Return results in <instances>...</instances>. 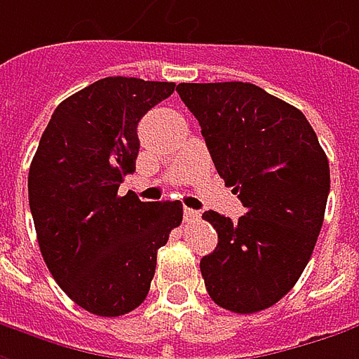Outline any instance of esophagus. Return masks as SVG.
<instances>
[{
	"label": "esophagus",
	"mask_w": 359,
	"mask_h": 359,
	"mask_svg": "<svg viewBox=\"0 0 359 359\" xmlns=\"http://www.w3.org/2000/svg\"><path fill=\"white\" fill-rule=\"evenodd\" d=\"M198 217H201V212H198V210L189 209V207L184 209V221H187V223H191V221H196Z\"/></svg>",
	"instance_id": "esophagus-1"
}]
</instances>
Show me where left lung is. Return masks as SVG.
Listing matches in <instances>:
<instances>
[{"instance_id":"8db88e82","label":"left lung","mask_w":359,"mask_h":359,"mask_svg":"<svg viewBox=\"0 0 359 359\" xmlns=\"http://www.w3.org/2000/svg\"><path fill=\"white\" fill-rule=\"evenodd\" d=\"M219 177L247 212L215 210L217 249L201 259L210 299L235 313L277 304L302 277L330 195V164L302 110L249 82L179 84Z\"/></svg>"}]
</instances>
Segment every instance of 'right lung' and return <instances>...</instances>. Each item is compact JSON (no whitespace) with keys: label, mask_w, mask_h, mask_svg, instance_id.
Wrapping results in <instances>:
<instances>
[{"label":"right lung","mask_w":359,"mask_h":359,"mask_svg":"<svg viewBox=\"0 0 359 359\" xmlns=\"http://www.w3.org/2000/svg\"><path fill=\"white\" fill-rule=\"evenodd\" d=\"M172 92L175 82L102 78L55 108L29 166L41 257L72 302L102 318L147 299L156 253L182 221L180 201L118 195L136 168L140 118Z\"/></svg>","instance_id":"add662e5"}]
</instances>
